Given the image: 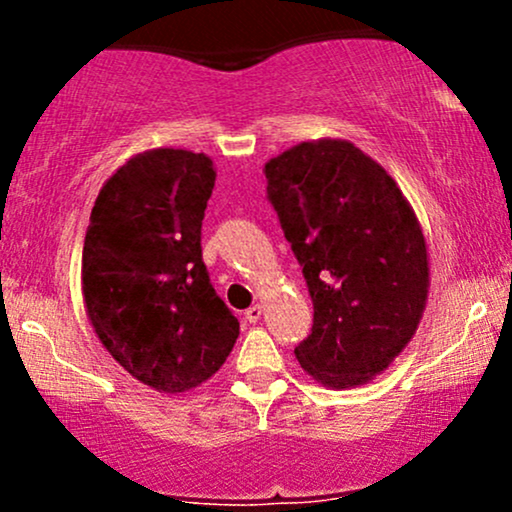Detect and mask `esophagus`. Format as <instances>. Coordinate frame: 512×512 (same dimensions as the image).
Segmentation results:
<instances>
[{"instance_id":"esophagus-1","label":"esophagus","mask_w":512,"mask_h":512,"mask_svg":"<svg viewBox=\"0 0 512 512\" xmlns=\"http://www.w3.org/2000/svg\"><path fill=\"white\" fill-rule=\"evenodd\" d=\"M260 317H262V305L260 303H255V305H252V308L245 310V320H248L250 325L260 322Z\"/></svg>"}]
</instances>
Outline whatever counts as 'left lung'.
I'll return each instance as SVG.
<instances>
[{
  "label": "left lung",
  "instance_id": "left-lung-1",
  "mask_svg": "<svg viewBox=\"0 0 512 512\" xmlns=\"http://www.w3.org/2000/svg\"><path fill=\"white\" fill-rule=\"evenodd\" d=\"M264 178L315 308L298 363L332 390L370 383L411 342L428 301V248L409 199L346 139L291 146L264 163Z\"/></svg>",
  "mask_w": 512,
  "mask_h": 512
}]
</instances>
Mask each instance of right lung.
<instances>
[{"label": "right lung", "instance_id": "obj_1", "mask_svg": "<svg viewBox=\"0 0 512 512\" xmlns=\"http://www.w3.org/2000/svg\"><path fill=\"white\" fill-rule=\"evenodd\" d=\"M214 180L207 154L168 146L132 156L103 182L84 238L93 332L132 378L166 395L207 383L240 334L202 262Z\"/></svg>", "mask_w": 512, "mask_h": 512}]
</instances>
